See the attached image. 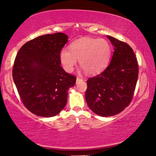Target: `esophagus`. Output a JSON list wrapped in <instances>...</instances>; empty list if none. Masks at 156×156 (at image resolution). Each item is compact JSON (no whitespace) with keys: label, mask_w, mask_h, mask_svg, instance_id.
Here are the masks:
<instances>
[{"label":"esophagus","mask_w":156,"mask_h":156,"mask_svg":"<svg viewBox=\"0 0 156 156\" xmlns=\"http://www.w3.org/2000/svg\"><path fill=\"white\" fill-rule=\"evenodd\" d=\"M80 81H83V78H81V77H76V83H78Z\"/></svg>","instance_id":"obj_1"}]
</instances>
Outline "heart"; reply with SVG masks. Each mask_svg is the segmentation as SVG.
<instances>
[{"instance_id": "b5f03b06", "label": "heart", "mask_w": 156, "mask_h": 156, "mask_svg": "<svg viewBox=\"0 0 156 156\" xmlns=\"http://www.w3.org/2000/svg\"><path fill=\"white\" fill-rule=\"evenodd\" d=\"M111 56L112 47L107 40L83 37L72 42L70 49H61L59 59L66 72L73 70L78 59L86 74L95 75L106 68Z\"/></svg>"}]
</instances>
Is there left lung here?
Returning a JSON list of instances; mask_svg holds the SVG:
<instances>
[{
  "mask_svg": "<svg viewBox=\"0 0 156 156\" xmlns=\"http://www.w3.org/2000/svg\"><path fill=\"white\" fill-rule=\"evenodd\" d=\"M114 47L111 62L101 74L87 80L85 98L90 110L108 117L123 111L133 99L138 79L133 50L126 43L107 35Z\"/></svg>",
  "mask_w": 156,
  "mask_h": 156,
  "instance_id": "8db88e82",
  "label": "left lung"
}]
</instances>
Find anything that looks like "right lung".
<instances>
[{"label":"right lung","mask_w":156,"mask_h":156,"mask_svg":"<svg viewBox=\"0 0 156 156\" xmlns=\"http://www.w3.org/2000/svg\"><path fill=\"white\" fill-rule=\"evenodd\" d=\"M62 33L41 35L21 47L14 60L12 77L23 104L37 116L52 117L67 103L76 77L61 66L59 53L68 40Z\"/></svg>","instance_id":"add662e5"}]
</instances>
